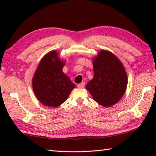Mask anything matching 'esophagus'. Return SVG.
Here are the masks:
<instances>
[{
    "label": "esophagus",
    "instance_id": "1",
    "mask_svg": "<svg viewBox=\"0 0 156 156\" xmlns=\"http://www.w3.org/2000/svg\"><path fill=\"white\" fill-rule=\"evenodd\" d=\"M84 85H85V83H84V82H83V83H81L80 84H78L77 87L78 88H83Z\"/></svg>",
    "mask_w": 156,
    "mask_h": 156
}]
</instances>
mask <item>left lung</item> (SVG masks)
I'll return each instance as SVG.
<instances>
[{"label": "left lung", "instance_id": "8db88e82", "mask_svg": "<svg viewBox=\"0 0 156 156\" xmlns=\"http://www.w3.org/2000/svg\"><path fill=\"white\" fill-rule=\"evenodd\" d=\"M94 76L86 85L93 99L103 107H111L122 98L127 86L122 63L112 52L100 51L93 60Z\"/></svg>", "mask_w": 156, "mask_h": 156}]
</instances>
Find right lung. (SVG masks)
<instances>
[{
  "label": "right lung",
  "mask_w": 156,
  "mask_h": 156,
  "mask_svg": "<svg viewBox=\"0 0 156 156\" xmlns=\"http://www.w3.org/2000/svg\"><path fill=\"white\" fill-rule=\"evenodd\" d=\"M65 61L60 60L56 51L44 56L37 67L32 79L36 96L42 104L57 107L62 104L76 85L62 72Z\"/></svg>",
  "instance_id": "right-lung-1"
}]
</instances>
